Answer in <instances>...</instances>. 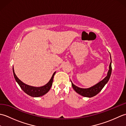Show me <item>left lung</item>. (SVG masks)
Segmentation results:
<instances>
[{
  "label": "left lung",
  "mask_w": 126,
  "mask_h": 126,
  "mask_svg": "<svg viewBox=\"0 0 126 126\" xmlns=\"http://www.w3.org/2000/svg\"><path fill=\"white\" fill-rule=\"evenodd\" d=\"M110 60L111 62L110 63V64H109V70L108 71L107 73V75L103 79L102 81L100 82H99L97 83V84H96L95 85H93V87H91L90 88H81L77 87L76 85L74 84L73 83V82H71V85L72 87H73V89L75 92L78 93L79 94L81 95L84 97H92L96 95L98 93H100L101 90L103 89V88L104 87L107 82H108L109 79H110V77L111 74V56L110 54Z\"/></svg>",
  "instance_id": "left-lung-1"
}]
</instances>
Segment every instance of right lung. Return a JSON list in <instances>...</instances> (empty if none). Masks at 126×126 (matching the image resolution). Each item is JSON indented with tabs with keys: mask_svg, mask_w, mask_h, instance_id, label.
Masks as SVG:
<instances>
[{
	"mask_svg": "<svg viewBox=\"0 0 126 126\" xmlns=\"http://www.w3.org/2000/svg\"><path fill=\"white\" fill-rule=\"evenodd\" d=\"M13 75H14V77L16 81L17 82V83L19 84V85L20 87L21 88V89H22L24 92L26 94H27L29 95V96H32V97H40V96H42L43 95L46 94L49 92L52 85L53 79V77H54L56 72H55V73L53 74L51 78V79H50V81L48 82L47 83L43 85V86L39 87L31 86V85L26 84L25 83H23L22 81H20V80L18 78L17 76H16V75L15 74L14 69H13Z\"/></svg>",
	"mask_w": 126,
	"mask_h": 126,
	"instance_id": "add662e5",
	"label": "right lung"
}]
</instances>
